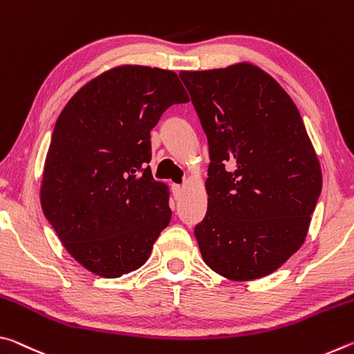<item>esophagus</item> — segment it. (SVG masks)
<instances>
[{"label":"esophagus","instance_id":"obj_1","mask_svg":"<svg viewBox=\"0 0 354 354\" xmlns=\"http://www.w3.org/2000/svg\"><path fill=\"white\" fill-rule=\"evenodd\" d=\"M171 192H173V196H175V200H178L179 196L183 195V185L173 184V185H171Z\"/></svg>","mask_w":354,"mask_h":354}]
</instances>
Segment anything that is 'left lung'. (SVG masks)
Masks as SVG:
<instances>
[{
    "instance_id": "obj_1",
    "label": "left lung",
    "mask_w": 354,
    "mask_h": 354,
    "mask_svg": "<svg viewBox=\"0 0 354 354\" xmlns=\"http://www.w3.org/2000/svg\"><path fill=\"white\" fill-rule=\"evenodd\" d=\"M209 143L203 261L232 281L273 273L301 247L322 170L295 103L251 64L181 71Z\"/></svg>"
}]
</instances>
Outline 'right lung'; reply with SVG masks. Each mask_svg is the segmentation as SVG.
I'll return each instance as SVG.
<instances>
[{"label": "right lung", "instance_id": "right-lung-1", "mask_svg": "<svg viewBox=\"0 0 354 354\" xmlns=\"http://www.w3.org/2000/svg\"><path fill=\"white\" fill-rule=\"evenodd\" d=\"M189 97L175 71L122 65L87 82L59 115L40 203L65 250L118 278L147 262L169 226V187L149 169V133Z\"/></svg>", "mask_w": 354, "mask_h": 354}]
</instances>
